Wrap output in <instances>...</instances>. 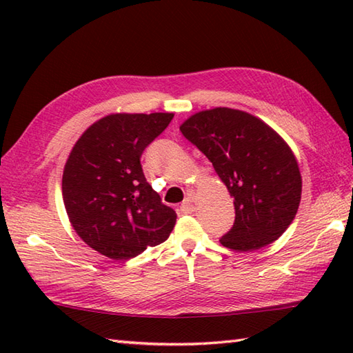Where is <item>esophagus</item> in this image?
Here are the masks:
<instances>
[{
  "label": "esophagus",
  "instance_id": "esophagus-1",
  "mask_svg": "<svg viewBox=\"0 0 353 353\" xmlns=\"http://www.w3.org/2000/svg\"><path fill=\"white\" fill-rule=\"evenodd\" d=\"M181 211H182V214H192L194 212V205H192L191 197H188L183 201L182 206H181Z\"/></svg>",
  "mask_w": 353,
  "mask_h": 353
}]
</instances>
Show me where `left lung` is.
<instances>
[{
    "mask_svg": "<svg viewBox=\"0 0 353 353\" xmlns=\"http://www.w3.org/2000/svg\"><path fill=\"white\" fill-rule=\"evenodd\" d=\"M181 132L212 162L234 199V228L220 243L252 252L276 241L302 197L301 170L287 141L261 118L230 108L200 110Z\"/></svg>",
    "mask_w": 353,
    "mask_h": 353,
    "instance_id": "left-lung-1",
    "label": "left lung"
}]
</instances>
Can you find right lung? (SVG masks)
Instances as JSON below:
<instances>
[{"label":"right lung","instance_id":"right-lung-1","mask_svg":"<svg viewBox=\"0 0 353 353\" xmlns=\"http://www.w3.org/2000/svg\"><path fill=\"white\" fill-rule=\"evenodd\" d=\"M171 112L110 114L81 133L66 159L62 196L72 229L114 261L163 243L177 215L145 181L141 154L167 129Z\"/></svg>","mask_w":353,"mask_h":353}]
</instances>
